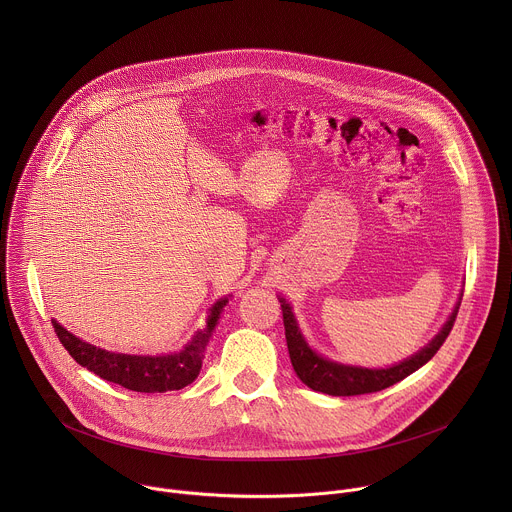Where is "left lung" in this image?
<instances>
[{
    "label": "left lung",
    "mask_w": 512,
    "mask_h": 512,
    "mask_svg": "<svg viewBox=\"0 0 512 512\" xmlns=\"http://www.w3.org/2000/svg\"><path fill=\"white\" fill-rule=\"evenodd\" d=\"M463 295V293H461ZM459 295V299H461ZM282 303V313H284V327H286V341H288V351L292 359L293 370L299 376L303 384H307L311 390L329 394V396H359V394H368V392H378L384 390L420 366L426 365L436 353L443 341L447 339L455 317L459 309V301L441 327L438 335L432 339L428 347L412 355L410 359L398 363V365L388 366V368H363V366L341 365L333 363L329 359H323L317 355L303 339L297 321L293 317L292 307L284 297H278Z\"/></svg>",
    "instance_id": "left-lung-1"
}]
</instances>
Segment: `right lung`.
<instances>
[{
	"label": "right lung",
	"instance_id": "1",
	"mask_svg": "<svg viewBox=\"0 0 512 512\" xmlns=\"http://www.w3.org/2000/svg\"><path fill=\"white\" fill-rule=\"evenodd\" d=\"M226 303H228V297H222L211 307L207 327L197 331L193 339L183 347V351L173 355H159V357L110 353L78 339L63 325H59L55 319H53V327L59 341L63 343V347L69 351L74 361L84 366L86 370L98 374L100 378L136 392H167V390H181L197 378L203 366L211 335L217 327L220 311Z\"/></svg>",
	"mask_w": 512,
	"mask_h": 512
}]
</instances>
